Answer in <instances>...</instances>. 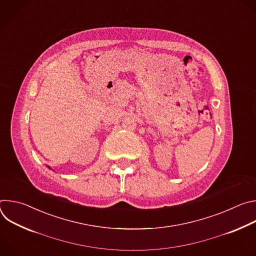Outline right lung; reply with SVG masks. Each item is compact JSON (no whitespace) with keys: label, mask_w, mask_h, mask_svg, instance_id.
I'll use <instances>...</instances> for the list:
<instances>
[{"label":"right lung","mask_w":256,"mask_h":256,"mask_svg":"<svg viewBox=\"0 0 256 256\" xmlns=\"http://www.w3.org/2000/svg\"><path fill=\"white\" fill-rule=\"evenodd\" d=\"M48 168H50V167H48Z\"/></svg>","instance_id":"1"}]
</instances>
